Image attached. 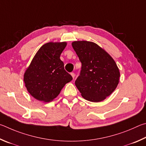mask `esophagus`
Returning <instances> with one entry per match:
<instances>
[{"mask_svg":"<svg viewBox=\"0 0 146 146\" xmlns=\"http://www.w3.org/2000/svg\"><path fill=\"white\" fill-rule=\"evenodd\" d=\"M70 75L72 76V77L73 78V79H74V78H75V74L74 73V72H71L70 73Z\"/></svg>","mask_w":146,"mask_h":146,"instance_id":"34e87169","label":"esophagus"}]
</instances>
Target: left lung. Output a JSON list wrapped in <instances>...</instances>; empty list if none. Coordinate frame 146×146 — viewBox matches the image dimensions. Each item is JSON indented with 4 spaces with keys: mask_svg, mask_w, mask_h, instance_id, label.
Masks as SVG:
<instances>
[{
    "mask_svg": "<svg viewBox=\"0 0 146 146\" xmlns=\"http://www.w3.org/2000/svg\"><path fill=\"white\" fill-rule=\"evenodd\" d=\"M82 64L75 85L84 99L101 102L115 90L119 82L118 66L111 56L96 43L87 41L72 43Z\"/></svg>",
    "mask_w": 146,
    "mask_h": 146,
    "instance_id": "8db88e82",
    "label": "left lung"
}]
</instances>
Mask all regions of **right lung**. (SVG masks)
I'll use <instances>...</instances> for the list:
<instances>
[{
  "label": "right lung",
  "instance_id": "right-lung-1",
  "mask_svg": "<svg viewBox=\"0 0 146 146\" xmlns=\"http://www.w3.org/2000/svg\"><path fill=\"white\" fill-rule=\"evenodd\" d=\"M66 42H48L40 48L25 70L27 90L38 101L50 102L57 97L72 77L64 68L60 55Z\"/></svg>",
  "mask_w": 146,
  "mask_h": 146
}]
</instances>
